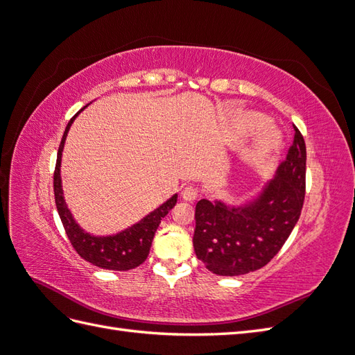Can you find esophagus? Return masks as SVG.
<instances>
[{"label": "esophagus", "mask_w": 355, "mask_h": 355, "mask_svg": "<svg viewBox=\"0 0 355 355\" xmlns=\"http://www.w3.org/2000/svg\"><path fill=\"white\" fill-rule=\"evenodd\" d=\"M182 197H184V200H187L189 202L196 201L198 198V189L194 187H185L184 191H182Z\"/></svg>", "instance_id": "1"}]
</instances>
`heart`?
I'll return each instance as SVG.
<instances>
[{"label":"heart","mask_w":355,"mask_h":355,"mask_svg":"<svg viewBox=\"0 0 355 355\" xmlns=\"http://www.w3.org/2000/svg\"><path fill=\"white\" fill-rule=\"evenodd\" d=\"M259 123H261V118L257 115H245V116L240 118L239 128H240V132H245ZM277 139H278L277 133L271 125L263 124V123L259 124V127H257V133H256L254 141L249 149V155L252 158L263 157L268 151H271V149L275 146Z\"/></svg>","instance_id":"obj_1"}]
</instances>
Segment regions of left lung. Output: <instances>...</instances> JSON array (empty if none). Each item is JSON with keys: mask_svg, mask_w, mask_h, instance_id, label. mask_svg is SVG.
<instances>
[{"mask_svg": "<svg viewBox=\"0 0 355 355\" xmlns=\"http://www.w3.org/2000/svg\"><path fill=\"white\" fill-rule=\"evenodd\" d=\"M293 144L275 178L257 198L243 207L200 200L192 243L198 259L218 275L259 270L280 252L292 234L305 200L306 146L293 125Z\"/></svg>", "mask_w": 355, "mask_h": 355, "instance_id": "8db88e82", "label": "left lung"}]
</instances>
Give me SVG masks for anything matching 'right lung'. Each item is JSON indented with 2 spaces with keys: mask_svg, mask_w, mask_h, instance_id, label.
Returning a JSON list of instances; mask_svg holds the SVG:
<instances>
[{
  "mask_svg": "<svg viewBox=\"0 0 355 355\" xmlns=\"http://www.w3.org/2000/svg\"><path fill=\"white\" fill-rule=\"evenodd\" d=\"M81 111H78L69 120L65 132H63L62 141L59 145V151H58L55 176H53V188H55V201H56L59 216L72 247L84 261H87L99 268H103V270H111V271L133 270V268L139 266L146 261L158 225L161 219H163L166 214L175 207L178 196H173L170 200H167L163 206H159L157 210L149 213L148 216H145L141 222L133 225V227L127 228L115 235H110V237H94V235L84 232L78 227L77 222L73 220L71 211L67 207L65 200H63L62 179H60V161H62L63 145H65V139L68 136L71 124L73 123L75 116H77Z\"/></svg>",
  "mask_w": 355,
  "mask_h": 355,
  "instance_id": "1",
  "label": "right lung"
}]
</instances>
